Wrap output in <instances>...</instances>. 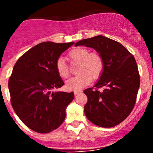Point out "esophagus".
Returning <instances> with one entry per match:
<instances>
[{
  "label": "esophagus",
  "mask_w": 153,
  "mask_h": 153,
  "mask_svg": "<svg viewBox=\"0 0 153 153\" xmlns=\"http://www.w3.org/2000/svg\"><path fill=\"white\" fill-rule=\"evenodd\" d=\"M81 93H82V91H80V90H76V91H74V95L76 96Z\"/></svg>",
  "instance_id": "esophagus-1"
}]
</instances>
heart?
I'll return each instance as SVG.
<instances>
[{
  "label": "heart",
  "instance_id": "1",
  "mask_svg": "<svg viewBox=\"0 0 153 153\" xmlns=\"http://www.w3.org/2000/svg\"><path fill=\"white\" fill-rule=\"evenodd\" d=\"M68 58L71 63H78L77 76L70 78L66 82V89L68 90H79L90 84L93 79H97L102 74L104 61L98 53H90L83 47H78L69 53ZM56 70L62 78H67L70 70L63 58L56 62Z\"/></svg>",
  "mask_w": 153,
  "mask_h": 153
}]
</instances>
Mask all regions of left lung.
<instances>
[{"mask_svg":"<svg viewBox=\"0 0 153 153\" xmlns=\"http://www.w3.org/2000/svg\"><path fill=\"white\" fill-rule=\"evenodd\" d=\"M76 46L93 48L104 61L102 74L94 85L104 87L103 91L84 90L88 98L84 106L86 118L98 126H116L130 114L136 103L140 79L134 56L120 43L101 35L79 40Z\"/></svg>","mask_w":153,"mask_h":153,"instance_id":"8db88e82","label":"left lung"}]
</instances>
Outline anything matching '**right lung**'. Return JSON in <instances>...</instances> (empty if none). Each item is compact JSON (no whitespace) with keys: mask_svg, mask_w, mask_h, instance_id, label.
Masks as SVG:
<instances>
[{"mask_svg":"<svg viewBox=\"0 0 153 153\" xmlns=\"http://www.w3.org/2000/svg\"><path fill=\"white\" fill-rule=\"evenodd\" d=\"M74 42H43L19 58L8 82L10 102L17 117L39 133L57 129L66 117V109L74 93L53 92L64 85L56 70V62Z\"/></svg>","mask_w":153,"mask_h":153,"instance_id":"obj_1","label":"right lung"}]
</instances>
